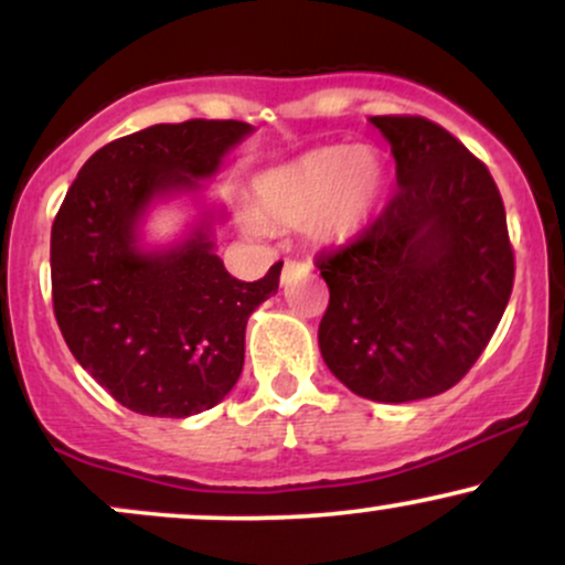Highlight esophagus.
I'll return each mask as SVG.
<instances>
[{
  "mask_svg": "<svg viewBox=\"0 0 565 565\" xmlns=\"http://www.w3.org/2000/svg\"><path fill=\"white\" fill-rule=\"evenodd\" d=\"M308 268V265L300 263V260H287L284 263V274H281V281H289V278H295L300 270Z\"/></svg>",
  "mask_w": 565,
  "mask_h": 565,
  "instance_id": "1",
  "label": "esophagus"
}]
</instances>
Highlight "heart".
Wrapping results in <instances>:
<instances>
[{
    "mask_svg": "<svg viewBox=\"0 0 565 565\" xmlns=\"http://www.w3.org/2000/svg\"><path fill=\"white\" fill-rule=\"evenodd\" d=\"M385 191L387 167L374 148L323 146L255 178L252 201L268 223L295 225L310 217L316 236L348 238L372 220Z\"/></svg>",
    "mask_w": 565,
    "mask_h": 565,
    "instance_id": "heart-1",
    "label": "heart"
}]
</instances>
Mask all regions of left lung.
<instances>
[{"mask_svg": "<svg viewBox=\"0 0 565 565\" xmlns=\"http://www.w3.org/2000/svg\"><path fill=\"white\" fill-rule=\"evenodd\" d=\"M398 191L364 233L316 255L327 366L355 395L406 404L457 385L508 308L515 255L499 188L425 116H372Z\"/></svg>", "mask_w": 565, "mask_h": 565, "instance_id": "1", "label": "left lung"}]
</instances>
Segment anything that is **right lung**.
Masks as SVG:
<instances>
[{
  "label": "right lung",
  "mask_w": 565,
  "mask_h": 565,
  "mask_svg": "<svg viewBox=\"0 0 565 565\" xmlns=\"http://www.w3.org/2000/svg\"><path fill=\"white\" fill-rule=\"evenodd\" d=\"M252 132L233 119H191L127 135L84 161L50 236L53 308L74 359L148 417L206 412L244 369L246 319L278 289L233 278L201 223L183 244L142 249L138 223L157 196L196 191Z\"/></svg>",
  "instance_id": "1"
}]
</instances>
